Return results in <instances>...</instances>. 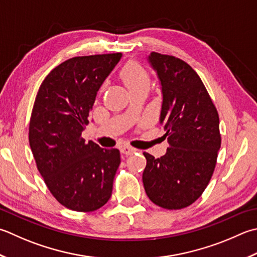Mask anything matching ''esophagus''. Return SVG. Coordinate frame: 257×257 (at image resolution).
Wrapping results in <instances>:
<instances>
[{
  "label": "esophagus",
  "instance_id": "obj_1",
  "mask_svg": "<svg viewBox=\"0 0 257 257\" xmlns=\"http://www.w3.org/2000/svg\"><path fill=\"white\" fill-rule=\"evenodd\" d=\"M120 152H121V154L128 156V155H132V154L137 152V149L130 147V146H122V147L120 148Z\"/></svg>",
  "mask_w": 257,
  "mask_h": 257
}]
</instances>
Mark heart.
<instances>
[{"label": "heart", "mask_w": 257, "mask_h": 257, "mask_svg": "<svg viewBox=\"0 0 257 257\" xmlns=\"http://www.w3.org/2000/svg\"><path fill=\"white\" fill-rule=\"evenodd\" d=\"M120 77L130 92L139 88L149 87L150 84L148 72L137 61H129L125 63L120 70Z\"/></svg>", "instance_id": "1"}]
</instances>
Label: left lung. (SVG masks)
<instances>
[{
	"label": "left lung",
	"instance_id": "1",
	"mask_svg": "<svg viewBox=\"0 0 257 257\" xmlns=\"http://www.w3.org/2000/svg\"><path fill=\"white\" fill-rule=\"evenodd\" d=\"M148 61L162 85L159 121L169 147L160 158L144 153V187L159 207L185 208L200 197L213 176L222 143L218 112L189 64L157 52Z\"/></svg>",
	"mask_w": 257,
	"mask_h": 257
}]
</instances>
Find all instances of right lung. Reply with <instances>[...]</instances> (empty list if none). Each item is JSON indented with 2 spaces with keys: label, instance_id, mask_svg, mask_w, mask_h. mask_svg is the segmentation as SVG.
Here are the masks:
<instances>
[{
  "label": "right lung",
  "instance_id": "1",
  "mask_svg": "<svg viewBox=\"0 0 257 257\" xmlns=\"http://www.w3.org/2000/svg\"><path fill=\"white\" fill-rule=\"evenodd\" d=\"M121 53L74 57L59 64L39 88L29 127L37 167L54 198L75 212H93L111 197L118 149L85 143L97 92Z\"/></svg>",
  "mask_w": 257,
  "mask_h": 257
}]
</instances>
